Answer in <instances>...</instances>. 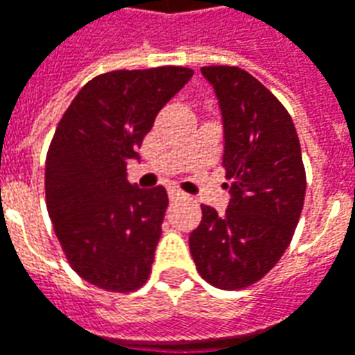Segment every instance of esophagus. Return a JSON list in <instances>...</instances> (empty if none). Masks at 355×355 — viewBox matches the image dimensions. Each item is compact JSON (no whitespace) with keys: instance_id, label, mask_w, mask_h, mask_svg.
Instances as JSON below:
<instances>
[{"instance_id":"1","label":"esophagus","mask_w":355,"mask_h":355,"mask_svg":"<svg viewBox=\"0 0 355 355\" xmlns=\"http://www.w3.org/2000/svg\"><path fill=\"white\" fill-rule=\"evenodd\" d=\"M168 198H171V200L184 198V192H180V190H177V188H171V190H168Z\"/></svg>"}]
</instances>
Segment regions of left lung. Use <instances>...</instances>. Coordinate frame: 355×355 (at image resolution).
<instances>
[{
  "instance_id": "8db88e82",
  "label": "left lung",
  "mask_w": 355,
  "mask_h": 355,
  "mask_svg": "<svg viewBox=\"0 0 355 355\" xmlns=\"http://www.w3.org/2000/svg\"><path fill=\"white\" fill-rule=\"evenodd\" d=\"M225 128L223 167L231 202L225 214L202 206L190 233L200 276L219 289L257 284L291 243L305 202V167L286 107L237 66H208Z\"/></svg>"
}]
</instances>
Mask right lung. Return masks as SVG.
I'll list each match as a JSON object with an SVG mask.
<instances>
[{"label":"right lung","instance_id":"1","mask_svg":"<svg viewBox=\"0 0 355 355\" xmlns=\"http://www.w3.org/2000/svg\"><path fill=\"white\" fill-rule=\"evenodd\" d=\"M192 73L178 66L101 73L58 124L46 155V208L69 266L96 288L136 291L151 274L167 190L130 184L126 165Z\"/></svg>","mask_w":355,"mask_h":355}]
</instances>
